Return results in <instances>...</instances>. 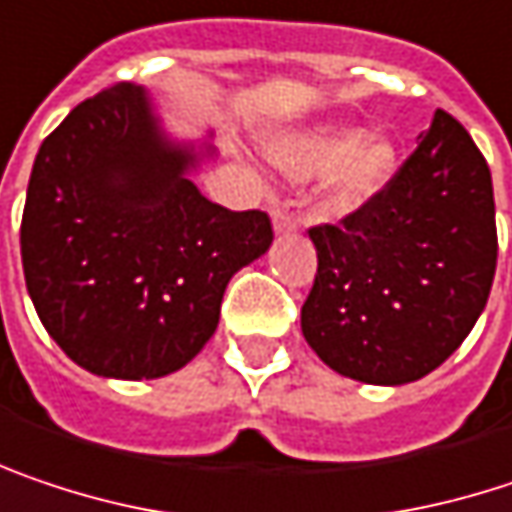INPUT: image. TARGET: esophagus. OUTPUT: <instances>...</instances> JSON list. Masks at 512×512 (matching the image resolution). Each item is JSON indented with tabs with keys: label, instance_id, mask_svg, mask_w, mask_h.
<instances>
[{
	"label": "esophagus",
	"instance_id": "obj_1",
	"mask_svg": "<svg viewBox=\"0 0 512 512\" xmlns=\"http://www.w3.org/2000/svg\"><path fill=\"white\" fill-rule=\"evenodd\" d=\"M272 228H275V234L281 237V234H293V231L299 228V222H296V216H293V213H287V210H275V213H272Z\"/></svg>",
	"mask_w": 512,
	"mask_h": 512
}]
</instances>
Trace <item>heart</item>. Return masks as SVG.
<instances>
[{"instance_id":"obj_1","label":"heart","mask_w":512,"mask_h":512,"mask_svg":"<svg viewBox=\"0 0 512 512\" xmlns=\"http://www.w3.org/2000/svg\"><path fill=\"white\" fill-rule=\"evenodd\" d=\"M266 158L299 181L325 175L316 208L334 222L369 208L398 169V149L390 137L366 134L349 122H325L275 137L266 146Z\"/></svg>"}]
</instances>
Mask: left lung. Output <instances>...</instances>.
I'll list each match as a JSON object with an SVG mask.
<instances>
[{"label": "left lung", "instance_id": "left-lung-1", "mask_svg": "<svg viewBox=\"0 0 512 512\" xmlns=\"http://www.w3.org/2000/svg\"><path fill=\"white\" fill-rule=\"evenodd\" d=\"M319 269L307 346L378 387L425 378L469 337L495 278L492 175L469 131L434 114L390 187L340 225L310 228Z\"/></svg>", "mask_w": 512, "mask_h": 512}]
</instances>
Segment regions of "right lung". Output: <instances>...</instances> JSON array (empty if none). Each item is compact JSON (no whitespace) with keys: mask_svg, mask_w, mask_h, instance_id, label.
Wrapping results in <instances>:
<instances>
[{"mask_svg":"<svg viewBox=\"0 0 512 512\" xmlns=\"http://www.w3.org/2000/svg\"><path fill=\"white\" fill-rule=\"evenodd\" d=\"M216 155L163 131L128 81L72 108L25 193L23 272L49 337L81 369L143 381L205 349L234 272L266 255L263 210L208 202L193 172Z\"/></svg>","mask_w":512,"mask_h":512,"instance_id":"obj_1","label":"right lung"}]
</instances>
